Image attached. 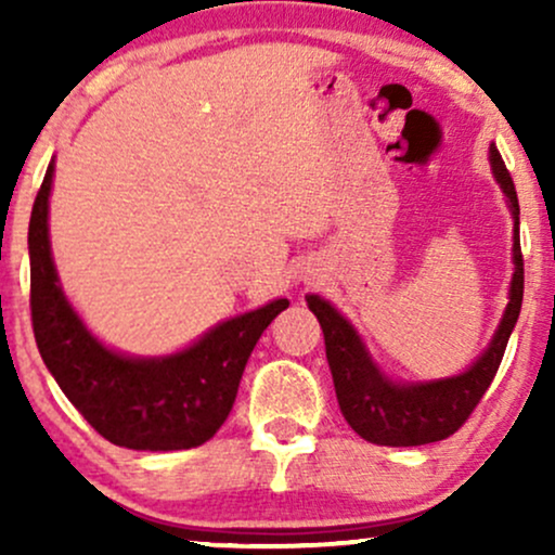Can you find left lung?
I'll use <instances>...</instances> for the list:
<instances>
[{
	"mask_svg": "<svg viewBox=\"0 0 555 555\" xmlns=\"http://www.w3.org/2000/svg\"><path fill=\"white\" fill-rule=\"evenodd\" d=\"M490 164L499 180L508 208L514 216V276L508 286V305L503 310L501 326L490 339L486 352L467 371L454 378L425 380V384H393L375 367L358 331L349 326L334 305L318 295H308V308L313 310L326 339V360L334 378L336 399L341 415L352 430L365 441L378 446H423L454 436L467 423L473 410L480 404L490 380L495 378L508 336L517 323L525 295V260L519 245V201L514 180L495 145H490Z\"/></svg>",
	"mask_w": 555,
	"mask_h": 555,
	"instance_id": "left-lung-1",
	"label": "left lung"
}]
</instances>
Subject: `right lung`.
<instances>
[{
    "mask_svg": "<svg viewBox=\"0 0 555 555\" xmlns=\"http://www.w3.org/2000/svg\"><path fill=\"white\" fill-rule=\"evenodd\" d=\"M52 177L54 164H49L28 227L30 321L49 373L91 428L114 446L177 451L206 443L232 412L253 347L289 308V299L229 318L167 358L112 352L82 326L56 279L49 245Z\"/></svg>",
    "mask_w": 555,
    "mask_h": 555,
    "instance_id": "obj_1",
    "label": "right lung"
}]
</instances>
